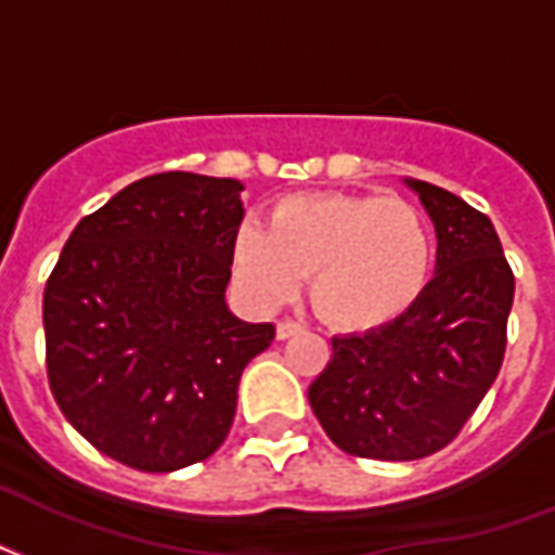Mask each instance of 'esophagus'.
<instances>
[{"mask_svg":"<svg viewBox=\"0 0 555 555\" xmlns=\"http://www.w3.org/2000/svg\"><path fill=\"white\" fill-rule=\"evenodd\" d=\"M302 332V325L296 323V320H279L276 323V337L279 340H287V337H294V334Z\"/></svg>","mask_w":555,"mask_h":555,"instance_id":"esophagus-1","label":"esophagus"}]
</instances>
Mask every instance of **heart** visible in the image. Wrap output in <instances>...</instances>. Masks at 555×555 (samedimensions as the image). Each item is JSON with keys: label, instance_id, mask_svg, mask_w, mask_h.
Instances as JSON below:
<instances>
[{"label": "heart", "instance_id": "heart-1", "mask_svg": "<svg viewBox=\"0 0 555 555\" xmlns=\"http://www.w3.org/2000/svg\"><path fill=\"white\" fill-rule=\"evenodd\" d=\"M232 273L256 302L276 306L308 279L311 306L340 332L392 323L428 285L434 235L401 197L291 194L270 209L268 230L241 223Z\"/></svg>", "mask_w": 555, "mask_h": 555}]
</instances>
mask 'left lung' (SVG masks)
Segmentation results:
<instances>
[{
  "label": "left lung",
  "instance_id": "8db88e82",
  "mask_svg": "<svg viewBox=\"0 0 555 555\" xmlns=\"http://www.w3.org/2000/svg\"><path fill=\"white\" fill-rule=\"evenodd\" d=\"M437 227V276L392 323L334 337L308 401L334 446L366 460H422L460 437L506 354L515 276L483 211L410 180Z\"/></svg>",
  "mask_w": 555,
  "mask_h": 555
}]
</instances>
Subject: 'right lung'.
Returning <instances> with one entry per match:
<instances>
[{"instance_id": "1", "label": "right lung", "mask_w": 555, "mask_h": 555, "mask_svg": "<svg viewBox=\"0 0 555 555\" xmlns=\"http://www.w3.org/2000/svg\"><path fill=\"white\" fill-rule=\"evenodd\" d=\"M241 189L189 171L137 180L72 230L46 282L54 401L92 448L137 472L215 454L241 372L276 337L223 302Z\"/></svg>"}]
</instances>
